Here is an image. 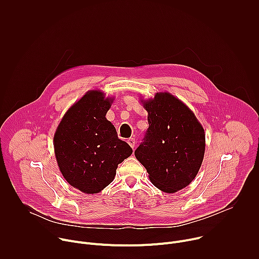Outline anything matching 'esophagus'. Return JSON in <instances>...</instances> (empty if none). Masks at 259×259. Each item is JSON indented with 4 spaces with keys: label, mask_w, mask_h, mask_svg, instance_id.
<instances>
[{
    "label": "esophagus",
    "mask_w": 259,
    "mask_h": 259,
    "mask_svg": "<svg viewBox=\"0 0 259 259\" xmlns=\"http://www.w3.org/2000/svg\"><path fill=\"white\" fill-rule=\"evenodd\" d=\"M127 142L129 143V145L132 147V149L134 150V147H135V139H134V138H129V139L127 140Z\"/></svg>",
    "instance_id": "1"
}]
</instances>
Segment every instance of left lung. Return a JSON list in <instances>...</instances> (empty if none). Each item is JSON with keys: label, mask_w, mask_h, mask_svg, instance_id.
<instances>
[{"label": "left lung", "mask_w": 259, "mask_h": 259, "mask_svg": "<svg viewBox=\"0 0 259 259\" xmlns=\"http://www.w3.org/2000/svg\"><path fill=\"white\" fill-rule=\"evenodd\" d=\"M149 128L135 150L154 186L175 193L194 180L205 153V132L192 110L170 93L143 102Z\"/></svg>", "instance_id": "obj_1"}]
</instances>
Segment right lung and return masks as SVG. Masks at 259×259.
<instances>
[{"label":"right lung","instance_id":"obj_1","mask_svg":"<svg viewBox=\"0 0 259 259\" xmlns=\"http://www.w3.org/2000/svg\"><path fill=\"white\" fill-rule=\"evenodd\" d=\"M113 99L87 92L64 115L54 135L59 169L71 187L96 194L112 182L118 165L131 156L130 145L105 119Z\"/></svg>","mask_w":259,"mask_h":259}]
</instances>
